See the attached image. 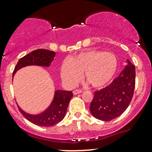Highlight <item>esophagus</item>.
I'll return each mask as SVG.
<instances>
[{
	"mask_svg": "<svg viewBox=\"0 0 152 152\" xmlns=\"http://www.w3.org/2000/svg\"><path fill=\"white\" fill-rule=\"evenodd\" d=\"M82 92V90H74V91H73V94L74 95H76V94H81V93Z\"/></svg>",
	"mask_w": 152,
	"mask_h": 152,
	"instance_id": "1",
	"label": "esophagus"
}]
</instances>
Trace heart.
<instances>
[{"label":"heart","mask_w":152,"mask_h":152,"mask_svg":"<svg viewBox=\"0 0 152 152\" xmlns=\"http://www.w3.org/2000/svg\"><path fill=\"white\" fill-rule=\"evenodd\" d=\"M117 68L112 53L96 50L85 51L66 60L61 66V76L69 86H74L83 73L84 79L94 88H102L111 81Z\"/></svg>","instance_id":"heart-1"}]
</instances>
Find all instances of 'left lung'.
I'll return each instance as SVG.
<instances>
[{
	"instance_id": "left-lung-1",
	"label": "left lung",
	"mask_w": 152,
	"mask_h": 152,
	"mask_svg": "<svg viewBox=\"0 0 152 152\" xmlns=\"http://www.w3.org/2000/svg\"><path fill=\"white\" fill-rule=\"evenodd\" d=\"M128 65L108 86L94 92L90 105L95 118L110 121L120 117L132 99L135 88V67L129 60Z\"/></svg>"
}]
</instances>
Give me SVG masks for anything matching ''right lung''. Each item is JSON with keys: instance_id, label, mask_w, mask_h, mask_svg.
I'll list each match as a JSON object with an SVG mask.
<instances>
[{"instance_id": "right-lung-1", "label": "right lung", "mask_w": 152, "mask_h": 152, "mask_svg": "<svg viewBox=\"0 0 152 152\" xmlns=\"http://www.w3.org/2000/svg\"><path fill=\"white\" fill-rule=\"evenodd\" d=\"M56 53L48 50H35L19 59L13 71V76L17 70L29 65H38L49 67L54 59ZM72 91L58 90L56 91L53 100L48 109L39 114H29L23 111L18 105L19 110L22 115L33 124L39 126L50 127L58 124L65 117L69 102L73 97Z\"/></svg>"}]
</instances>
